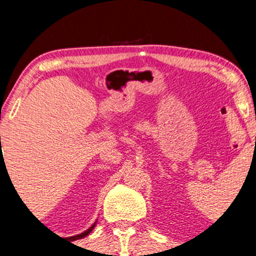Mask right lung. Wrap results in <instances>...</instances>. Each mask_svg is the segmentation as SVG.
Instances as JSON below:
<instances>
[{"label": "right lung", "instance_id": "obj_1", "mask_svg": "<svg viewBox=\"0 0 256 256\" xmlns=\"http://www.w3.org/2000/svg\"><path fill=\"white\" fill-rule=\"evenodd\" d=\"M1 158H2V156H1ZM94 226H95V224H94V226H90V228L88 229V230H85L84 233L79 234V236H73V239H74V240H76V239H82V238H84V236H86L88 234H89L90 232L92 230V228H94Z\"/></svg>", "mask_w": 256, "mask_h": 256}]
</instances>
